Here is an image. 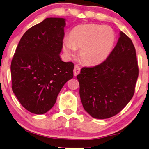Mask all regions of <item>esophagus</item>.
Returning a JSON list of instances; mask_svg holds the SVG:
<instances>
[{"mask_svg":"<svg viewBox=\"0 0 149 149\" xmlns=\"http://www.w3.org/2000/svg\"><path fill=\"white\" fill-rule=\"evenodd\" d=\"M80 71V68L78 65H75L74 67V70H73L74 76H77L78 74H79Z\"/></svg>","mask_w":149,"mask_h":149,"instance_id":"34e87169","label":"esophagus"}]
</instances>
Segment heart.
Wrapping results in <instances>:
<instances>
[{
    "label": "heart",
    "instance_id": "heart-1",
    "mask_svg": "<svg viewBox=\"0 0 149 149\" xmlns=\"http://www.w3.org/2000/svg\"><path fill=\"white\" fill-rule=\"evenodd\" d=\"M114 42L115 35L110 28L88 24L76 27L69 38H64L63 49L68 56L80 49V59L85 64L95 65L108 57Z\"/></svg>",
    "mask_w": 149,
    "mask_h": 149
}]
</instances>
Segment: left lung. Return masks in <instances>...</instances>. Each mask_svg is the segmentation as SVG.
Segmentation results:
<instances>
[{"label": "left lung", "mask_w": 149, "mask_h": 149, "mask_svg": "<svg viewBox=\"0 0 149 149\" xmlns=\"http://www.w3.org/2000/svg\"><path fill=\"white\" fill-rule=\"evenodd\" d=\"M138 76L135 48L131 39L120 31L106 59L94 67L82 68L77 75L85 111L96 119L117 115L133 97Z\"/></svg>", "instance_id": "left-lung-1"}]
</instances>
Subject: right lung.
Returning <instances> with one entry per match:
<instances>
[{"label":"right lung","instance_id":"obj_1","mask_svg":"<svg viewBox=\"0 0 149 149\" xmlns=\"http://www.w3.org/2000/svg\"><path fill=\"white\" fill-rule=\"evenodd\" d=\"M65 19L47 18L27 30L11 62L12 88L24 108L43 114L72 79L74 64L60 58Z\"/></svg>","mask_w":149,"mask_h":149}]
</instances>
